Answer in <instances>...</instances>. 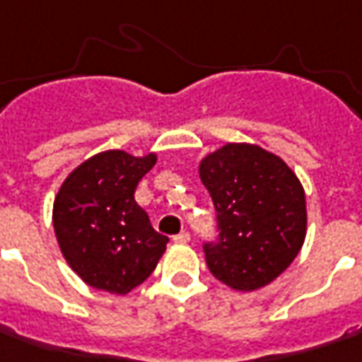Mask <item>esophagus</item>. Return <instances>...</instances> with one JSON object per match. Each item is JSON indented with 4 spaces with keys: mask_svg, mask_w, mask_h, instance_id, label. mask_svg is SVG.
Segmentation results:
<instances>
[{
    "mask_svg": "<svg viewBox=\"0 0 362 362\" xmlns=\"http://www.w3.org/2000/svg\"><path fill=\"white\" fill-rule=\"evenodd\" d=\"M172 240H174L176 244H186L188 240H190V234H188L186 230H182V232H178V234H176V236H174Z\"/></svg>",
    "mask_w": 362,
    "mask_h": 362,
    "instance_id": "esophagus-1",
    "label": "esophagus"
}]
</instances>
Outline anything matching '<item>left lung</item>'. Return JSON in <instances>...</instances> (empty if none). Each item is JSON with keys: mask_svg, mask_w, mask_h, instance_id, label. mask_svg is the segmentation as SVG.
Segmentation results:
<instances>
[{"mask_svg": "<svg viewBox=\"0 0 362 362\" xmlns=\"http://www.w3.org/2000/svg\"><path fill=\"white\" fill-rule=\"evenodd\" d=\"M216 208L218 240L204 244L210 272L234 291L281 276L306 236L305 188L286 162L256 144H226L200 162Z\"/></svg>", "mask_w": 362, "mask_h": 362, "instance_id": "1", "label": "left lung"}]
</instances>
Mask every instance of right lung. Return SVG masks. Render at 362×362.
<instances>
[{
  "mask_svg": "<svg viewBox=\"0 0 362 362\" xmlns=\"http://www.w3.org/2000/svg\"><path fill=\"white\" fill-rule=\"evenodd\" d=\"M156 154L107 150L81 162L59 186L54 230L71 270L98 291L128 294L156 268L168 238L134 200Z\"/></svg>",
  "mask_w": 362,
  "mask_h": 362,
  "instance_id": "obj_1",
  "label": "right lung"
}]
</instances>
